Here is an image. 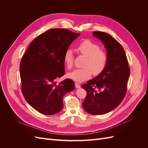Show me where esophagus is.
<instances>
[{"instance_id":"esophagus-1","label":"esophagus","mask_w":148,"mask_h":148,"mask_svg":"<svg viewBox=\"0 0 148 148\" xmlns=\"http://www.w3.org/2000/svg\"><path fill=\"white\" fill-rule=\"evenodd\" d=\"M80 87H81V86H80V85H79L78 83H75V88H76L78 89V88H79Z\"/></svg>"}]
</instances>
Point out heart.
Listing matches in <instances>:
<instances>
[{
  "label": "heart",
  "instance_id": "obj_1",
  "mask_svg": "<svg viewBox=\"0 0 148 148\" xmlns=\"http://www.w3.org/2000/svg\"><path fill=\"white\" fill-rule=\"evenodd\" d=\"M78 51L86 57L83 68L75 69L67 74V77L78 83L83 82L94 75L101 73L106 68L107 63V56L106 53L101 50L98 44L89 40H84L80 42L77 46ZM73 52L68 49L64 53V64L68 69H71L73 65Z\"/></svg>",
  "mask_w": 148,
  "mask_h": 148
}]
</instances>
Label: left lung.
Listing matches in <instances>:
<instances>
[{
    "label": "left lung",
    "instance_id": "1",
    "mask_svg": "<svg viewBox=\"0 0 148 148\" xmlns=\"http://www.w3.org/2000/svg\"><path fill=\"white\" fill-rule=\"evenodd\" d=\"M92 35L104 44L107 63L101 73L82 86L87 92L82 106L89 114L102 115L115 109L123 101L130 71L124 49L117 40L101 31H94Z\"/></svg>",
    "mask_w": 148,
    "mask_h": 148
}]
</instances>
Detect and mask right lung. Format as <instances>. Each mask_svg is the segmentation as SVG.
I'll return each mask as SVG.
<instances>
[{
	"instance_id": "1",
	"label": "right lung",
	"mask_w": 148,
	"mask_h": 148,
	"mask_svg": "<svg viewBox=\"0 0 148 148\" xmlns=\"http://www.w3.org/2000/svg\"><path fill=\"white\" fill-rule=\"evenodd\" d=\"M80 34L62 28L49 29L30 44L20 62L21 91L28 104L44 115L56 114L63 109V97L73 91L75 83L66 79L64 53Z\"/></svg>"
}]
</instances>
